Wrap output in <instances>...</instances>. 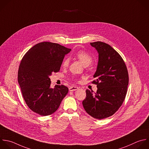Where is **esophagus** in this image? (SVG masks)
<instances>
[{"mask_svg": "<svg viewBox=\"0 0 149 149\" xmlns=\"http://www.w3.org/2000/svg\"><path fill=\"white\" fill-rule=\"evenodd\" d=\"M79 89V88H78L77 86H70L69 88V91H74L76 90H78Z\"/></svg>", "mask_w": 149, "mask_h": 149, "instance_id": "34e87169", "label": "esophagus"}]
</instances>
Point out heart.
<instances>
[{"instance_id":"heart-1","label":"heart","mask_w":149,"mask_h":149,"mask_svg":"<svg viewBox=\"0 0 149 149\" xmlns=\"http://www.w3.org/2000/svg\"><path fill=\"white\" fill-rule=\"evenodd\" d=\"M75 57L81 61V63L85 66L87 67L90 65L92 61V57L87 53L84 51H78L75 54ZM69 64V59L64 60L63 63L64 67H67Z\"/></svg>"}]
</instances>
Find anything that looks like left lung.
Masks as SVG:
<instances>
[{
	"instance_id": "1",
	"label": "left lung",
	"mask_w": 149,
	"mask_h": 149,
	"mask_svg": "<svg viewBox=\"0 0 149 149\" xmlns=\"http://www.w3.org/2000/svg\"><path fill=\"white\" fill-rule=\"evenodd\" d=\"M98 53V62L93 81L97 92L86 90L82 101L85 111L92 117L102 119L113 115L123 102L129 76L121 56L110 45L101 41L90 42Z\"/></svg>"
}]
</instances>
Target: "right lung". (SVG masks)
Segmentation results:
<instances>
[{
    "label": "right lung",
    "instance_id": "1",
    "mask_svg": "<svg viewBox=\"0 0 149 149\" xmlns=\"http://www.w3.org/2000/svg\"><path fill=\"white\" fill-rule=\"evenodd\" d=\"M71 51L58 44L42 42L31 47L23 57L18 82L29 108L41 116L55 112L68 92L64 85L51 88L49 76L58 72L65 55Z\"/></svg>",
    "mask_w": 149,
    "mask_h": 149
}]
</instances>
